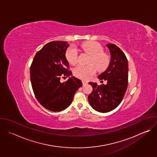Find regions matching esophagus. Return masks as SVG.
<instances>
[{
	"instance_id": "34e87169",
	"label": "esophagus",
	"mask_w": 157,
	"mask_h": 157,
	"mask_svg": "<svg viewBox=\"0 0 157 157\" xmlns=\"http://www.w3.org/2000/svg\"><path fill=\"white\" fill-rule=\"evenodd\" d=\"M82 85L83 86H85V85H86L87 84V82L86 81H82Z\"/></svg>"
}]
</instances>
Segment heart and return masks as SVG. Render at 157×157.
I'll return each instance as SVG.
<instances>
[{"instance_id": "obj_1", "label": "heart", "mask_w": 157, "mask_h": 157, "mask_svg": "<svg viewBox=\"0 0 157 157\" xmlns=\"http://www.w3.org/2000/svg\"><path fill=\"white\" fill-rule=\"evenodd\" d=\"M82 49L91 55V58L88 62V65H79L73 70V75L81 79L87 80L94 75L96 69L99 72L104 71L110 63L109 56L103 53V48L101 44L94 41H87L82 43ZM66 59L72 65L78 63V53L73 47L69 48L66 53Z\"/></svg>"}]
</instances>
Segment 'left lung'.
<instances>
[{"instance_id": "8db88e82", "label": "left lung", "mask_w": 157, "mask_h": 157, "mask_svg": "<svg viewBox=\"0 0 157 157\" xmlns=\"http://www.w3.org/2000/svg\"><path fill=\"white\" fill-rule=\"evenodd\" d=\"M110 61L107 69L99 76L106 84L98 85L89 82L93 87L88 101L92 107L100 113H108L116 108L122 102L128 85V61L124 53L114 44L108 43Z\"/></svg>"}]
</instances>
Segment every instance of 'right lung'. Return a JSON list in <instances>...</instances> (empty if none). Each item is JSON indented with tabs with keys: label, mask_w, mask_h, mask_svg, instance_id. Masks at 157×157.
I'll return each mask as SVG.
<instances>
[{
	"label": "right lung",
	"mask_w": 157,
	"mask_h": 157,
	"mask_svg": "<svg viewBox=\"0 0 157 157\" xmlns=\"http://www.w3.org/2000/svg\"><path fill=\"white\" fill-rule=\"evenodd\" d=\"M67 41H51L38 51L30 66V81L35 98L47 109L58 112L68 107L78 89L81 80L75 76L61 82V78L72 75L65 53Z\"/></svg>",
	"instance_id": "1"
}]
</instances>
